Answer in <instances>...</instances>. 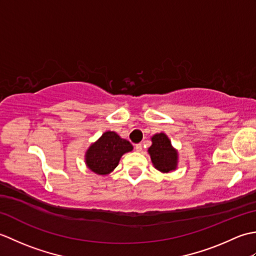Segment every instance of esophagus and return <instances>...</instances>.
<instances>
[{"instance_id": "esophagus-1", "label": "esophagus", "mask_w": 256, "mask_h": 256, "mask_svg": "<svg viewBox=\"0 0 256 256\" xmlns=\"http://www.w3.org/2000/svg\"><path fill=\"white\" fill-rule=\"evenodd\" d=\"M135 150H136V152H142V150H143L142 143H138V144L135 145Z\"/></svg>"}]
</instances>
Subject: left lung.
Segmentation results:
<instances>
[{"mask_svg": "<svg viewBox=\"0 0 256 256\" xmlns=\"http://www.w3.org/2000/svg\"><path fill=\"white\" fill-rule=\"evenodd\" d=\"M152 144L148 148L152 162L157 170L162 172L174 170L177 166V152L172 148L170 140L164 133L155 134L152 138Z\"/></svg>", "mask_w": 256, "mask_h": 256, "instance_id": "left-lung-1", "label": "left lung"}]
</instances>
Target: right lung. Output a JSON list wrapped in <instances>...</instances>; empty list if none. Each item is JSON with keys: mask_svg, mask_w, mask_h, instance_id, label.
I'll return each mask as SVG.
<instances>
[{"mask_svg": "<svg viewBox=\"0 0 256 256\" xmlns=\"http://www.w3.org/2000/svg\"><path fill=\"white\" fill-rule=\"evenodd\" d=\"M133 150L132 144L116 132H106L92 144L86 154V162L92 172L99 175L110 174L118 164L122 155Z\"/></svg>", "mask_w": 256, "mask_h": 256, "instance_id": "obj_1", "label": "right lung"}]
</instances>
